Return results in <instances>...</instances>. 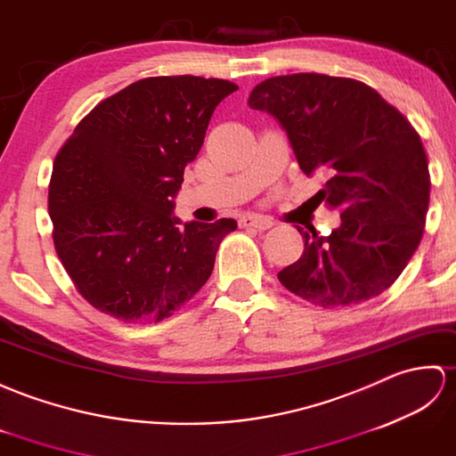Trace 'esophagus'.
<instances>
[{"mask_svg":"<svg viewBox=\"0 0 456 456\" xmlns=\"http://www.w3.org/2000/svg\"><path fill=\"white\" fill-rule=\"evenodd\" d=\"M241 228H256V230H269L273 228V220L263 218V216H241L240 218Z\"/></svg>","mask_w":456,"mask_h":456,"instance_id":"1","label":"esophagus"}]
</instances>
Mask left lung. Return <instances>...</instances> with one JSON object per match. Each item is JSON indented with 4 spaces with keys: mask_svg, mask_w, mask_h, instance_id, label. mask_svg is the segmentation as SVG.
Returning <instances> with one entry per match:
<instances>
[{
    "mask_svg": "<svg viewBox=\"0 0 456 456\" xmlns=\"http://www.w3.org/2000/svg\"><path fill=\"white\" fill-rule=\"evenodd\" d=\"M248 103L282 126L308 177L326 175L316 197L341 212L330 236L297 226L305 254L279 281L322 308L379 297L408 265L426 226L431 183L419 134L377 91L349 77H269Z\"/></svg>",
    "mask_w": 456,
    "mask_h": 456,
    "instance_id": "8db88e82",
    "label": "left lung"
}]
</instances>
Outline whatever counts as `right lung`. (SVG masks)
<instances>
[{
	"instance_id": "right-lung-1",
	"label": "right lung",
	"mask_w": 456,
	"mask_h": 456,
	"mask_svg": "<svg viewBox=\"0 0 456 456\" xmlns=\"http://www.w3.org/2000/svg\"><path fill=\"white\" fill-rule=\"evenodd\" d=\"M236 84L161 76L91 110L58 151L48 189L58 257L91 306L159 322L208 281L234 218L181 222L175 197L222 99Z\"/></svg>"
}]
</instances>
